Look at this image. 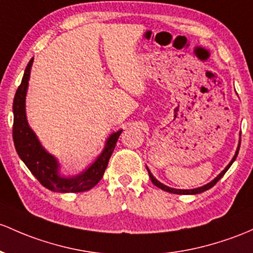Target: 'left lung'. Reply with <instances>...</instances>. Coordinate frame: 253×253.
I'll use <instances>...</instances> for the list:
<instances>
[{
  "mask_svg": "<svg viewBox=\"0 0 253 253\" xmlns=\"http://www.w3.org/2000/svg\"><path fill=\"white\" fill-rule=\"evenodd\" d=\"M239 149H240V139H239V144H238L237 151H235V155H234V156H233L232 161H230V162L228 163V166H227V167L224 168L223 170H222L221 173L218 174V175L216 176L215 179L212 180V181H210L209 184H207V185H204V186H201V187L192 188V190H179V188H173V187H169V186H167V185H163L162 182L158 181V180L156 179V177H155L154 175H152V173H151V171H150V169H149L148 167H146V169H148L149 176H150V179H151L152 184H154L155 186H157V187H158V188H161V190L166 191V192H169V193H175V194H198V193L204 192V191H208V190H209V188H211L212 186H213V185H216V182H217L218 180H220L221 177L223 176L224 174H226V171L228 170L230 166H232V165H233V162H234V161H235V158H237V156H238V152H239Z\"/></svg>",
  "mask_w": 253,
  "mask_h": 253,
  "instance_id": "8db88e82",
  "label": "left lung"
}]
</instances>
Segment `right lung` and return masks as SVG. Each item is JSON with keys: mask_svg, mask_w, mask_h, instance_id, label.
Returning <instances> with one entry per match:
<instances>
[{"mask_svg": "<svg viewBox=\"0 0 253 253\" xmlns=\"http://www.w3.org/2000/svg\"><path fill=\"white\" fill-rule=\"evenodd\" d=\"M32 63L33 59L30 60L25 69L23 80L16 90L13 102V140L16 152L30 171L48 190L60 193L84 192L91 190L103 177L122 129L112 133L107 138L101 154L84 170L77 175H62L59 160L44 149L26 118V95Z\"/></svg>", "mask_w": 253, "mask_h": 253, "instance_id": "right-lung-1", "label": "right lung"}]
</instances>
